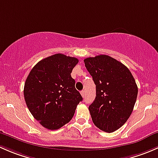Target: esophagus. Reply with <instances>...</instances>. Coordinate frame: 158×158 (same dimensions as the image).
I'll return each instance as SVG.
<instances>
[{"label":"esophagus","instance_id":"obj_1","mask_svg":"<svg viewBox=\"0 0 158 158\" xmlns=\"http://www.w3.org/2000/svg\"><path fill=\"white\" fill-rule=\"evenodd\" d=\"M80 93H81V95H82V96L83 97V98H84V97H85V91H84V90L81 91Z\"/></svg>","mask_w":158,"mask_h":158}]
</instances>
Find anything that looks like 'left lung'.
<instances>
[{"instance_id":"left-lung-1","label":"left lung","mask_w":158,"mask_h":158,"mask_svg":"<svg viewBox=\"0 0 158 158\" xmlns=\"http://www.w3.org/2000/svg\"><path fill=\"white\" fill-rule=\"evenodd\" d=\"M84 63L96 86V96L89 107L92 122L111 133L130 117L138 96L137 84L130 70L109 56L89 57Z\"/></svg>"}]
</instances>
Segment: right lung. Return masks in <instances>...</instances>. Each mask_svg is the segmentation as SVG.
<instances>
[{"mask_svg":"<svg viewBox=\"0 0 158 158\" xmlns=\"http://www.w3.org/2000/svg\"><path fill=\"white\" fill-rule=\"evenodd\" d=\"M78 63L75 57L57 53L40 60L30 72L23 89L25 102L44 128L56 130L67 124L82 101L71 76Z\"/></svg>","mask_w":158,"mask_h":158,"instance_id":"right-lung-1","label":"right lung"}]
</instances>
